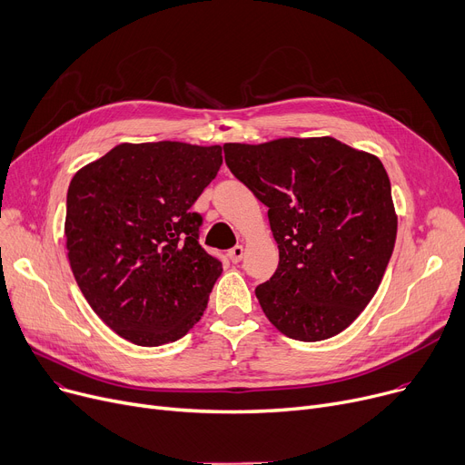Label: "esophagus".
<instances>
[{
  "label": "esophagus",
  "instance_id": "34e87169",
  "mask_svg": "<svg viewBox=\"0 0 465 465\" xmlns=\"http://www.w3.org/2000/svg\"><path fill=\"white\" fill-rule=\"evenodd\" d=\"M243 257V245H234V248L229 252V259L232 262H240Z\"/></svg>",
  "mask_w": 465,
  "mask_h": 465
}]
</instances>
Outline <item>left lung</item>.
<instances>
[{"label":"left lung","instance_id":"8db88e82","mask_svg":"<svg viewBox=\"0 0 465 465\" xmlns=\"http://www.w3.org/2000/svg\"><path fill=\"white\" fill-rule=\"evenodd\" d=\"M231 173L268 206L280 262L255 289L268 321L298 341L357 319L391 261L398 215L377 155L332 136L223 144Z\"/></svg>","mask_w":465,"mask_h":465}]
</instances>
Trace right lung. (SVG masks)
Wrapping results in <instances>:
<instances>
[{
    "instance_id": "obj_1",
    "label": "right lung",
    "mask_w": 465,
    "mask_h": 465,
    "mask_svg": "<svg viewBox=\"0 0 465 465\" xmlns=\"http://www.w3.org/2000/svg\"><path fill=\"white\" fill-rule=\"evenodd\" d=\"M222 163L220 144L124 143L73 176L67 259L92 310L124 340L165 345L203 317L223 266L201 248L191 206Z\"/></svg>"
}]
</instances>
